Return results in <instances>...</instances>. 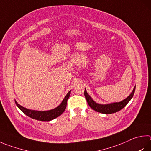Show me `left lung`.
Wrapping results in <instances>:
<instances>
[{
    "mask_svg": "<svg viewBox=\"0 0 151 151\" xmlns=\"http://www.w3.org/2000/svg\"><path fill=\"white\" fill-rule=\"evenodd\" d=\"M135 87L133 88V92H131V94L127 98H125L124 100L122 101V102L113 103L110 104H106V105H102V104L96 103L92 99V98L88 94L86 89L84 90V96L86 98V101L88 104L89 106L94 109V110L102 114H110L119 111V110H121L122 109L124 108V107L128 104V102L131 100V98H133L134 93H135Z\"/></svg>",
    "mask_w": 151,
    "mask_h": 151,
    "instance_id": "obj_1",
    "label": "left lung"
}]
</instances>
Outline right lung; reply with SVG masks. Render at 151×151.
I'll return each mask as SVG.
<instances>
[{
	"label": "right lung",
	"mask_w": 151,
	"mask_h": 151,
	"mask_svg": "<svg viewBox=\"0 0 151 151\" xmlns=\"http://www.w3.org/2000/svg\"><path fill=\"white\" fill-rule=\"evenodd\" d=\"M70 94V91L67 93L66 96L65 97L63 100L62 103L60 104L58 107H57L56 108L49 111H40L31 110V109H28L24 108L22 106H21L20 104H18L16 101L15 103L16 104V106L18 107V108L20 109L24 114H26V116L31 117V118L38 120V121L49 122L55 118H56V117H59V116H61V115L63 113V111L65 110V109H66L67 100L68 99V98H69Z\"/></svg>",
	"instance_id": "obj_1"
}]
</instances>
